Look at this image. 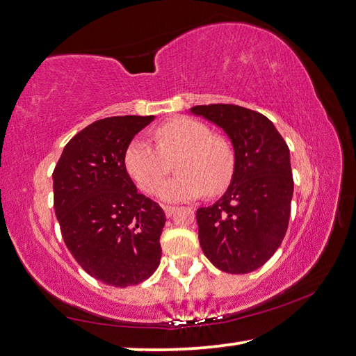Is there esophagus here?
<instances>
[{
	"mask_svg": "<svg viewBox=\"0 0 356 356\" xmlns=\"http://www.w3.org/2000/svg\"><path fill=\"white\" fill-rule=\"evenodd\" d=\"M162 208H164V213H165L167 217H170L175 213V211L178 209L177 207H172V204H164V207H162Z\"/></svg>",
	"mask_w": 356,
	"mask_h": 356,
	"instance_id": "34e87169",
	"label": "esophagus"
}]
</instances>
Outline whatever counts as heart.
Here are the masks:
<instances>
[{"mask_svg": "<svg viewBox=\"0 0 356 356\" xmlns=\"http://www.w3.org/2000/svg\"><path fill=\"white\" fill-rule=\"evenodd\" d=\"M156 145L143 139L129 142L124 152V168L139 189L153 194L170 170V161L179 156L180 173L159 188L165 202H184L219 195L233 181L236 152L232 142L213 134L207 123L192 117H175L153 131Z\"/></svg>", "mask_w": 356, "mask_h": 356, "instance_id": "b5f03b06", "label": "heart"}]
</instances>
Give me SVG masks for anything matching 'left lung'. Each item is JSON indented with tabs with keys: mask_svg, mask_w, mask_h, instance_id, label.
I'll return each instance as SVG.
<instances>
[{
	"mask_svg": "<svg viewBox=\"0 0 356 356\" xmlns=\"http://www.w3.org/2000/svg\"><path fill=\"white\" fill-rule=\"evenodd\" d=\"M233 142L236 172L213 207L197 209L202 250L217 269L248 273L270 259L289 225L294 179L289 148L266 115L238 104L194 106Z\"/></svg>",
	"mask_w": 356,
	"mask_h": 356,
	"instance_id": "left-lung-1",
	"label": "left lung"
}]
</instances>
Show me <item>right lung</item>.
Segmentation results:
<instances>
[{"label":"right lung","mask_w":356,"mask_h":356,"mask_svg":"<svg viewBox=\"0 0 356 356\" xmlns=\"http://www.w3.org/2000/svg\"><path fill=\"white\" fill-rule=\"evenodd\" d=\"M153 115L93 122L70 139L53 172L54 213L76 263L104 284H139L158 269L165 214L137 192L124 152Z\"/></svg>","instance_id":"1"}]
</instances>
